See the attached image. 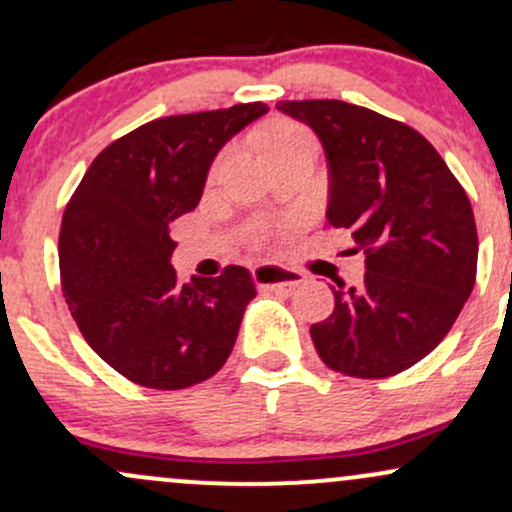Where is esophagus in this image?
<instances>
[{
    "mask_svg": "<svg viewBox=\"0 0 512 512\" xmlns=\"http://www.w3.org/2000/svg\"><path fill=\"white\" fill-rule=\"evenodd\" d=\"M252 279L260 289H291V286L303 284L305 276L296 269L279 267V264H257L252 269Z\"/></svg>",
    "mask_w": 512,
    "mask_h": 512,
    "instance_id": "esophagus-1",
    "label": "esophagus"
}]
</instances>
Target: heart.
I'll return each mask as SVG.
<instances>
[{"label":"heart","instance_id":"obj_1","mask_svg":"<svg viewBox=\"0 0 512 512\" xmlns=\"http://www.w3.org/2000/svg\"><path fill=\"white\" fill-rule=\"evenodd\" d=\"M301 146H315L313 137H310L308 132H305L303 127H293V125H286L281 127L279 132L274 134V142H272V156H279V154H286V151H293V149H301ZM223 168V158L219 163L214 166V173H219Z\"/></svg>","mask_w":512,"mask_h":512}]
</instances>
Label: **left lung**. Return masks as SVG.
<instances>
[{
    "label": "left lung",
    "mask_w": 512,
    "mask_h": 512,
    "mask_svg": "<svg viewBox=\"0 0 512 512\" xmlns=\"http://www.w3.org/2000/svg\"><path fill=\"white\" fill-rule=\"evenodd\" d=\"M276 108L320 137L327 226L349 228L366 255L361 289H332V315L310 327L317 354L351 378L402 373L443 342L474 289L479 240L467 192L404 122L344 101Z\"/></svg>",
    "instance_id": "1"
}]
</instances>
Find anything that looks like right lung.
Returning <instances> with one entry per match:
<instances>
[{
  "label": "right lung",
  "instance_id": "add662e5",
  "mask_svg": "<svg viewBox=\"0 0 512 512\" xmlns=\"http://www.w3.org/2000/svg\"><path fill=\"white\" fill-rule=\"evenodd\" d=\"M264 103L146 122L93 158L60 231L62 291L98 356L132 383L182 390L231 356L255 281L231 264L180 284L170 223L199 204L228 139Z\"/></svg>",
  "mask_w": 512,
  "mask_h": 512
}]
</instances>
